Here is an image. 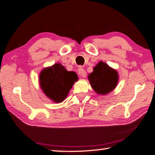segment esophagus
Instances as JSON below:
<instances>
[{
    "label": "esophagus",
    "instance_id": "1",
    "mask_svg": "<svg viewBox=\"0 0 155 155\" xmlns=\"http://www.w3.org/2000/svg\"><path fill=\"white\" fill-rule=\"evenodd\" d=\"M78 74H79L81 77H82L83 78H85L87 76V72H85V70L84 69H83L82 68H79L78 70Z\"/></svg>",
    "mask_w": 155,
    "mask_h": 155
}]
</instances>
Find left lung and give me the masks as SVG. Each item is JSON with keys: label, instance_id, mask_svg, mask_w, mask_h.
Here are the masks:
<instances>
[{"label": "left lung", "instance_id": "8db88e82", "mask_svg": "<svg viewBox=\"0 0 155 155\" xmlns=\"http://www.w3.org/2000/svg\"><path fill=\"white\" fill-rule=\"evenodd\" d=\"M88 80L92 89L97 94L105 95L115 89L119 82V74L103 61H100L93 68V72L88 74Z\"/></svg>", "mask_w": 155, "mask_h": 155}]
</instances>
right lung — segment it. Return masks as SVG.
<instances>
[{"mask_svg":"<svg viewBox=\"0 0 155 155\" xmlns=\"http://www.w3.org/2000/svg\"><path fill=\"white\" fill-rule=\"evenodd\" d=\"M39 85L44 94L51 101L63 102L70 92L78 76L73 71L69 72L61 63H55L44 68L39 75Z\"/></svg>","mask_w":155,"mask_h":155,"instance_id":"right-lung-1","label":"right lung"}]
</instances>
